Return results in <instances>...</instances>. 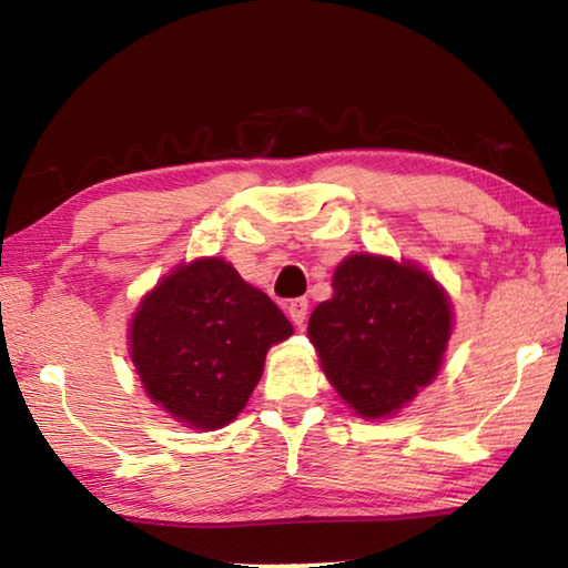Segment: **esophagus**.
I'll use <instances>...</instances> for the list:
<instances>
[{
  "label": "esophagus",
  "instance_id": "obj_1",
  "mask_svg": "<svg viewBox=\"0 0 568 568\" xmlns=\"http://www.w3.org/2000/svg\"><path fill=\"white\" fill-rule=\"evenodd\" d=\"M287 315H291V321L297 325V328H303L305 318H307V301H305V297H295V301H291V305H287Z\"/></svg>",
  "mask_w": 568,
  "mask_h": 568
}]
</instances>
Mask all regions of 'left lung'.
<instances>
[{
  "instance_id": "obj_1",
  "label": "left lung",
  "mask_w": 568,
  "mask_h": 568,
  "mask_svg": "<svg viewBox=\"0 0 568 568\" xmlns=\"http://www.w3.org/2000/svg\"><path fill=\"white\" fill-rule=\"evenodd\" d=\"M454 305L418 263L353 253L335 267L333 297L307 338L338 396L361 418H390L438 376Z\"/></svg>"
}]
</instances>
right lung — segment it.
Returning a JSON list of instances; mask_svg holds the SVG:
<instances>
[{
	"label": "right lung",
	"instance_id": "add662e5",
	"mask_svg": "<svg viewBox=\"0 0 568 568\" xmlns=\"http://www.w3.org/2000/svg\"><path fill=\"white\" fill-rule=\"evenodd\" d=\"M293 325L223 257L182 263L142 295L128 343L148 398L182 426L233 423Z\"/></svg>",
	"mask_w": 568,
	"mask_h": 568
}]
</instances>
